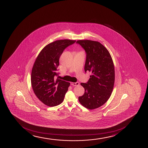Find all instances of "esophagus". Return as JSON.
Here are the masks:
<instances>
[{
    "mask_svg": "<svg viewBox=\"0 0 148 148\" xmlns=\"http://www.w3.org/2000/svg\"><path fill=\"white\" fill-rule=\"evenodd\" d=\"M71 85L72 86H77L78 85H79V82H76V83H70Z\"/></svg>",
    "mask_w": 148,
    "mask_h": 148,
    "instance_id": "obj_1",
    "label": "esophagus"
}]
</instances>
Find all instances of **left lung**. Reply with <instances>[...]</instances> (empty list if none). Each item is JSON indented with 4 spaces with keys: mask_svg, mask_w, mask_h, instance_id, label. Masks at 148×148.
Returning a JSON list of instances; mask_svg holds the SVG:
<instances>
[{
    "mask_svg": "<svg viewBox=\"0 0 148 148\" xmlns=\"http://www.w3.org/2000/svg\"><path fill=\"white\" fill-rule=\"evenodd\" d=\"M76 43L86 53L85 71L92 73L86 83H81L85 93L78 99L86 108L95 109L106 103L113 91L115 82L113 60L108 50L99 42L80 40Z\"/></svg>",
    "mask_w": 148,
    "mask_h": 148,
    "instance_id": "1",
    "label": "left lung"
}]
</instances>
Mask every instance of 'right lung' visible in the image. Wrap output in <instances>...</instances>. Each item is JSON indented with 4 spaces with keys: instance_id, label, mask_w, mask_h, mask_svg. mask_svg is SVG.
I'll return each instance as SVG.
<instances>
[{
    "instance_id": "add662e5",
    "label": "right lung",
    "mask_w": 148,
    "mask_h": 148,
    "mask_svg": "<svg viewBox=\"0 0 148 148\" xmlns=\"http://www.w3.org/2000/svg\"><path fill=\"white\" fill-rule=\"evenodd\" d=\"M76 40H57L44 48L32 69L31 83L37 98L44 104L53 107L63 101L70 83L56 79L59 60L65 49Z\"/></svg>"
}]
</instances>
